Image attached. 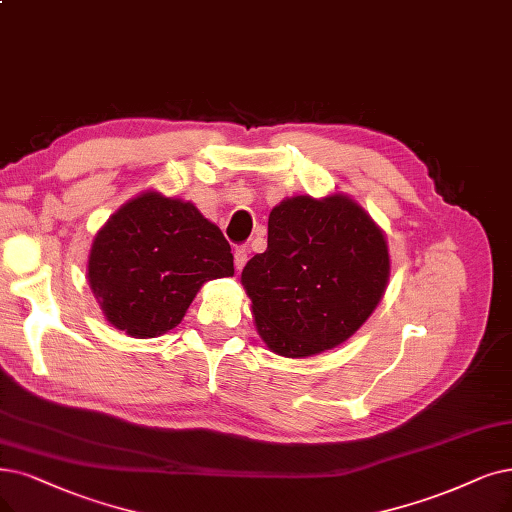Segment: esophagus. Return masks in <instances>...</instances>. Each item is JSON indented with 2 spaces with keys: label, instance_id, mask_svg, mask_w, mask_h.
I'll return each instance as SVG.
<instances>
[{
  "label": "esophagus",
  "instance_id": "esophagus-1",
  "mask_svg": "<svg viewBox=\"0 0 512 512\" xmlns=\"http://www.w3.org/2000/svg\"><path fill=\"white\" fill-rule=\"evenodd\" d=\"M235 269L241 271L245 267V262H248V248H243V245H239V248H235Z\"/></svg>",
  "mask_w": 512,
  "mask_h": 512
}]
</instances>
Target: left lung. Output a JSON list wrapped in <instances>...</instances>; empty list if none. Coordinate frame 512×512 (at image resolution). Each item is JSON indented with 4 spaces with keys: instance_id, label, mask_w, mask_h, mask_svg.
Wrapping results in <instances>:
<instances>
[{
    "instance_id": "8db88e82",
    "label": "left lung",
    "mask_w": 512,
    "mask_h": 512,
    "mask_svg": "<svg viewBox=\"0 0 512 512\" xmlns=\"http://www.w3.org/2000/svg\"><path fill=\"white\" fill-rule=\"evenodd\" d=\"M388 277L384 231L353 197L294 195L271 210L267 250L245 264L241 285L269 351L304 359L349 340Z\"/></svg>"
}]
</instances>
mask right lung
<instances>
[{
    "label": "right lung",
    "instance_id": "1",
    "mask_svg": "<svg viewBox=\"0 0 512 512\" xmlns=\"http://www.w3.org/2000/svg\"><path fill=\"white\" fill-rule=\"evenodd\" d=\"M102 315L132 338L176 327L210 279L233 277L231 245L195 203L145 191L102 224L88 254Z\"/></svg>",
    "mask_w": 512,
    "mask_h": 512
}]
</instances>
